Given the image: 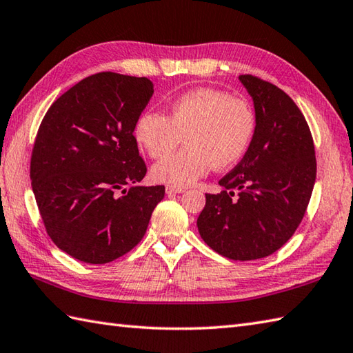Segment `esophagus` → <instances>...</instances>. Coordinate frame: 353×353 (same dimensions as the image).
Masks as SVG:
<instances>
[{"mask_svg":"<svg viewBox=\"0 0 353 353\" xmlns=\"http://www.w3.org/2000/svg\"><path fill=\"white\" fill-rule=\"evenodd\" d=\"M165 191H167V194H182V192H185L186 190H185V188H177V186H170V185H167V188H165Z\"/></svg>","mask_w":353,"mask_h":353,"instance_id":"1","label":"esophagus"}]
</instances>
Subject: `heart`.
<instances>
[{
	"mask_svg": "<svg viewBox=\"0 0 353 353\" xmlns=\"http://www.w3.org/2000/svg\"><path fill=\"white\" fill-rule=\"evenodd\" d=\"M256 117L249 101L220 89L199 88L177 97L168 115L145 110L134 124V138L153 159L168 156L183 137L187 147L157 162L154 181L185 188L205 177L211 167L226 170L249 148Z\"/></svg>",
	"mask_w": 353,
	"mask_h": 353,
	"instance_id": "heart-1",
	"label": "heart"
}]
</instances>
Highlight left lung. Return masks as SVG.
<instances>
[{
    "instance_id": "obj_1",
    "label": "left lung",
    "mask_w": 353,
    "mask_h": 353,
    "mask_svg": "<svg viewBox=\"0 0 353 353\" xmlns=\"http://www.w3.org/2000/svg\"><path fill=\"white\" fill-rule=\"evenodd\" d=\"M241 83L254 104L256 127L236 167L206 194L197 219L203 241L234 261L265 258L279 250L308 208L317 162L303 114L282 89L244 74Z\"/></svg>"
}]
</instances>
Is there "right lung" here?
<instances>
[{"instance_id":"right-lung-1","label":"right lung","mask_w":353,"mask_h":353,"mask_svg":"<svg viewBox=\"0 0 353 353\" xmlns=\"http://www.w3.org/2000/svg\"><path fill=\"white\" fill-rule=\"evenodd\" d=\"M153 92L145 77L94 74L59 97L37 130L30 179L43 226L86 264L129 253L165 196L163 185H134L147 172L134 124Z\"/></svg>"}]
</instances>
